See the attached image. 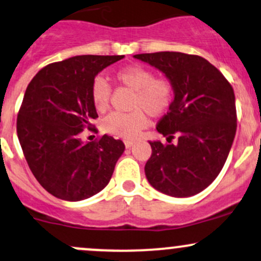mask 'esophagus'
Listing matches in <instances>:
<instances>
[{"label":"esophagus","mask_w":261,"mask_h":261,"mask_svg":"<svg viewBox=\"0 0 261 261\" xmlns=\"http://www.w3.org/2000/svg\"><path fill=\"white\" fill-rule=\"evenodd\" d=\"M134 144H135V142L131 141V140H126V141H125V146H126V147H127V148H130L131 146H134Z\"/></svg>","instance_id":"esophagus-1"}]
</instances>
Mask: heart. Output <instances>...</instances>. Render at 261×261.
<instances>
[{
  "mask_svg": "<svg viewBox=\"0 0 261 261\" xmlns=\"http://www.w3.org/2000/svg\"><path fill=\"white\" fill-rule=\"evenodd\" d=\"M119 85L135 93L131 113L110 114L104 120V128L122 139H134L147 124V111L150 115L165 114L173 101V85L168 79L153 76L147 68L139 64L126 65L115 73ZM91 99L98 111L108 110L111 99L110 84L101 76H96L91 84Z\"/></svg>",
  "mask_w": 261,
  "mask_h": 261,
  "instance_id": "1",
  "label": "heart"
}]
</instances>
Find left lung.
<instances>
[{"label": "left lung", "instance_id": "left-lung-1", "mask_svg": "<svg viewBox=\"0 0 261 261\" xmlns=\"http://www.w3.org/2000/svg\"><path fill=\"white\" fill-rule=\"evenodd\" d=\"M134 57L161 70L174 94L167 114L156 126L168 144L150 141L147 181L167 196H194L217 178L227 161L237 131L233 88L199 56L157 51ZM174 136L179 137L176 145L170 144Z\"/></svg>", "mask_w": 261, "mask_h": 261}]
</instances>
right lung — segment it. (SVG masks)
Instances as JSON below:
<instances>
[{
	"label": "right lung",
	"instance_id": "1",
	"mask_svg": "<svg viewBox=\"0 0 261 261\" xmlns=\"http://www.w3.org/2000/svg\"><path fill=\"white\" fill-rule=\"evenodd\" d=\"M124 56H76L51 63L28 84L17 135L33 176L59 199H87L107 187L125 150L121 140L102 135L83 142L98 117L91 84L104 68Z\"/></svg>",
	"mask_w": 261,
	"mask_h": 261
}]
</instances>
